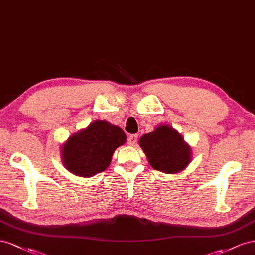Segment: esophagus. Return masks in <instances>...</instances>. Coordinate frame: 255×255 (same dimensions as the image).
<instances>
[{
    "label": "esophagus",
    "instance_id": "1",
    "mask_svg": "<svg viewBox=\"0 0 255 255\" xmlns=\"http://www.w3.org/2000/svg\"><path fill=\"white\" fill-rule=\"evenodd\" d=\"M137 141V134H130L128 136V144L130 146H133V145L136 143Z\"/></svg>",
    "mask_w": 255,
    "mask_h": 255
}]
</instances>
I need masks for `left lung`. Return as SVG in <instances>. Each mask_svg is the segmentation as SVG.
I'll use <instances>...</instances> for the list:
<instances>
[{
    "mask_svg": "<svg viewBox=\"0 0 255 255\" xmlns=\"http://www.w3.org/2000/svg\"><path fill=\"white\" fill-rule=\"evenodd\" d=\"M140 146L152 169L174 174L183 171L191 161V148L172 126L159 125L152 132L141 136Z\"/></svg>",
    "mask_w": 255,
    "mask_h": 255,
    "instance_id": "1",
    "label": "left lung"
}]
</instances>
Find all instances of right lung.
I'll list each match as a JSON object with an SVG mask.
<instances>
[{
    "mask_svg": "<svg viewBox=\"0 0 255 255\" xmlns=\"http://www.w3.org/2000/svg\"><path fill=\"white\" fill-rule=\"evenodd\" d=\"M126 140L119 126L103 120L94 121L63 144L64 166L77 176L96 175L110 165L115 149Z\"/></svg>",
    "mask_w": 255,
    "mask_h": 255,
    "instance_id": "right-lung-1",
    "label": "right lung"
}]
</instances>
